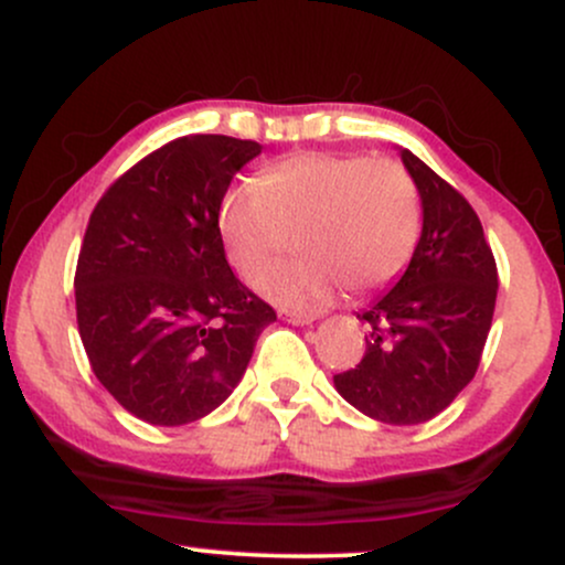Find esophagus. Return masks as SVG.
Listing matches in <instances>:
<instances>
[{"label":"esophagus","mask_w":565,"mask_h":565,"mask_svg":"<svg viewBox=\"0 0 565 565\" xmlns=\"http://www.w3.org/2000/svg\"><path fill=\"white\" fill-rule=\"evenodd\" d=\"M278 316L287 323H295V327H308V323L316 321L313 313H297V310H281Z\"/></svg>","instance_id":"34e87169"}]
</instances>
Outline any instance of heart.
<instances>
[{
  "instance_id": "b5f03b06",
  "label": "heart",
  "mask_w": 565,
  "mask_h": 565,
  "mask_svg": "<svg viewBox=\"0 0 565 565\" xmlns=\"http://www.w3.org/2000/svg\"><path fill=\"white\" fill-rule=\"evenodd\" d=\"M220 236L233 268L255 284L298 231L301 257L265 273L268 300L313 313L350 291H372L406 268L419 233L417 191L393 159L295 153L220 204Z\"/></svg>"
}]
</instances>
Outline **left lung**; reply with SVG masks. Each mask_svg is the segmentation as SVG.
<instances>
[{"mask_svg": "<svg viewBox=\"0 0 565 565\" xmlns=\"http://www.w3.org/2000/svg\"><path fill=\"white\" fill-rule=\"evenodd\" d=\"M423 201V233L404 276L377 297L366 353L334 387L385 425H419L476 377L497 305V263L468 199L412 151H401Z\"/></svg>", "mask_w": 565, "mask_h": 565, "instance_id": "left-lung-1", "label": "left lung"}]
</instances>
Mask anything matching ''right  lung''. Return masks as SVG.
I'll return each instance as SVG.
<instances>
[{
	"label": "right lung",
	"instance_id": "1",
	"mask_svg": "<svg viewBox=\"0 0 565 565\" xmlns=\"http://www.w3.org/2000/svg\"><path fill=\"white\" fill-rule=\"evenodd\" d=\"M263 146L188 135L148 153L103 193L76 263V323L89 366L129 414L196 423L223 404L276 321L233 276L220 204Z\"/></svg>",
	"mask_w": 565,
	"mask_h": 565
}]
</instances>
